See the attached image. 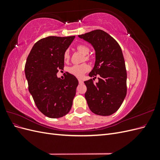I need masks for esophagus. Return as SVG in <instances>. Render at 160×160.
<instances>
[{
  "label": "esophagus",
  "instance_id": "34e87169",
  "mask_svg": "<svg viewBox=\"0 0 160 160\" xmlns=\"http://www.w3.org/2000/svg\"><path fill=\"white\" fill-rule=\"evenodd\" d=\"M78 81H79V84H82V83H83V81H82L81 79H78Z\"/></svg>",
  "mask_w": 160,
  "mask_h": 160
}]
</instances>
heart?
<instances>
[{
	"mask_svg": "<svg viewBox=\"0 0 160 160\" xmlns=\"http://www.w3.org/2000/svg\"><path fill=\"white\" fill-rule=\"evenodd\" d=\"M76 49L79 52H80L81 53H82V54L85 55V59L86 61L90 60V57L88 55L90 50H89V48L88 46L83 44H79L77 45ZM63 59H64V61L66 62L69 60L70 53L69 50H66L64 52ZM89 70V66L86 63L72 65L68 69V71L69 72V73L77 77H79V78H81V77H83Z\"/></svg>",
	"mask_w": 160,
	"mask_h": 160,
	"instance_id": "1",
	"label": "heart"
}]
</instances>
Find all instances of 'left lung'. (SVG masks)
<instances>
[{"instance_id":"obj_1","label":"left lung","mask_w":160,"mask_h":160,"mask_svg":"<svg viewBox=\"0 0 160 160\" xmlns=\"http://www.w3.org/2000/svg\"><path fill=\"white\" fill-rule=\"evenodd\" d=\"M79 37L90 42L95 51V63L90 77L84 81L85 94L90 110L95 114L108 116L117 111L127 94V72L122 49L114 38L106 32L98 29Z\"/></svg>"}]
</instances>
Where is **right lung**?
<instances>
[{"mask_svg":"<svg viewBox=\"0 0 160 160\" xmlns=\"http://www.w3.org/2000/svg\"><path fill=\"white\" fill-rule=\"evenodd\" d=\"M75 36H49L38 41L28 55L25 67L28 91L37 108L50 118L67 115L72 107L79 82L66 72L65 79L57 77L64 68V52Z\"/></svg>","mask_w":160,"mask_h":160,"instance_id":"right-lung-1","label":"right lung"}]
</instances>
